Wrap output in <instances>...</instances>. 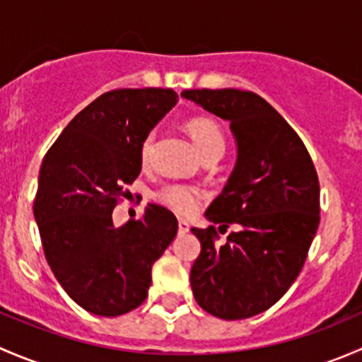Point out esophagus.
<instances>
[{"label": "esophagus", "mask_w": 362, "mask_h": 362, "mask_svg": "<svg viewBox=\"0 0 362 362\" xmlns=\"http://www.w3.org/2000/svg\"><path fill=\"white\" fill-rule=\"evenodd\" d=\"M178 231L187 233L189 231V222L184 221V218H180V221H178Z\"/></svg>", "instance_id": "obj_1"}]
</instances>
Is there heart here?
Instances as JSON below:
<instances>
[{"instance_id": "b5f03b06", "label": "heart", "mask_w": 362, "mask_h": 362, "mask_svg": "<svg viewBox=\"0 0 362 362\" xmlns=\"http://www.w3.org/2000/svg\"><path fill=\"white\" fill-rule=\"evenodd\" d=\"M189 134L192 136L194 144L198 145L199 152L203 158H210L214 154H222L226 148V138L222 133L221 126L215 122L214 119L204 115H196L185 122ZM156 145V133L151 131L144 136L140 144V160L141 164H148L152 158ZM202 189L196 185L189 184H178V182H171V184L163 185L158 192H156V199L170 210H173L178 215H191L194 214L202 202Z\"/></svg>"}]
</instances>
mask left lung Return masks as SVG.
<instances>
[{"label":"left lung","instance_id":"1","mask_svg":"<svg viewBox=\"0 0 362 362\" xmlns=\"http://www.w3.org/2000/svg\"><path fill=\"white\" fill-rule=\"evenodd\" d=\"M182 96L231 122L238 160L206 217L221 228H192L202 254L191 287L204 312L247 319L275 305L301 273L320 222L313 160L286 119L259 94L189 89ZM235 228L226 243L218 232Z\"/></svg>","mask_w":362,"mask_h":362}]
</instances>
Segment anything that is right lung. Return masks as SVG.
<instances>
[{
  "label": "right lung",
  "mask_w": 362,
  "mask_h": 362,
  "mask_svg": "<svg viewBox=\"0 0 362 362\" xmlns=\"http://www.w3.org/2000/svg\"><path fill=\"white\" fill-rule=\"evenodd\" d=\"M177 101L173 89L108 90L73 117L42 160L33 211L43 254L87 312L117 317L138 308L152 266L177 236L173 211L156 203L138 221L112 222L141 171V140Z\"/></svg>",
  "instance_id": "1"
}]
</instances>
